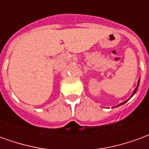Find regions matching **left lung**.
<instances>
[{
	"label": "left lung",
	"mask_w": 149,
	"mask_h": 149,
	"mask_svg": "<svg viewBox=\"0 0 149 149\" xmlns=\"http://www.w3.org/2000/svg\"><path fill=\"white\" fill-rule=\"evenodd\" d=\"M139 84H140V79H139L138 82H137V86H136V89H135V90H134V91H133V93H132V96H131V97H132V96H133V95H134V94H136V91H137V89H138ZM130 98H129V99H128V100H126V101H125V102H123L120 103V104H119V105H118V106H116V107H118V106H121V105H123V104H125V102H128V101H129V100L130 99Z\"/></svg>",
	"instance_id": "left-lung-1"
}]
</instances>
